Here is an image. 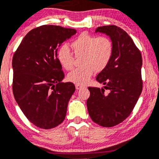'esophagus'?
Masks as SVG:
<instances>
[{
  "label": "esophagus",
  "instance_id": "obj_1",
  "mask_svg": "<svg viewBox=\"0 0 159 159\" xmlns=\"http://www.w3.org/2000/svg\"><path fill=\"white\" fill-rule=\"evenodd\" d=\"M82 88H83V86H81V85H79V84L75 85V89L77 90H79L80 89H82Z\"/></svg>",
  "mask_w": 159,
  "mask_h": 159
}]
</instances>
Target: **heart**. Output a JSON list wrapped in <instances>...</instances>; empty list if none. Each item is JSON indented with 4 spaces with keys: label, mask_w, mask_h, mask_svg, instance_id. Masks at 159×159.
<instances>
[{
    "label": "heart",
    "mask_w": 159,
    "mask_h": 159,
    "mask_svg": "<svg viewBox=\"0 0 159 159\" xmlns=\"http://www.w3.org/2000/svg\"><path fill=\"white\" fill-rule=\"evenodd\" d=\"M75 57L80 58L81 67L75 68L68 75V80L73 84L84 85L91 79L95 71H101L107 67L113 53V44L106 36L81 34L71 43ZM57 58L59 63L66 70H70L74 66L75 57L67 46L58 50Z\"/></svg>",
    "instance_id": "heart-1"
}]
</instances>
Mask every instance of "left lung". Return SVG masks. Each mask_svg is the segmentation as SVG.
I'll list each match as a JSON object with an SVG mask.
<instances>
[{
	"instance_id": "obj_1",
	"label": "left lung",
	"mask_w": 159,
	"mask_h": 159,
	"mask_svg": "<svg viewBox=\"0 0 159 159\" xmlns=\"http://www.w3.org/2000/svg\"><path fill=\"white\" fill-rule=\"evenodd\" d=\"M97 32L108 35L113 44L110 63L96 77L110 92L89 87L87 108L93 122L103 127H113L131 114L141 93L142 56L131 38L120 27L104 25L97 28Z\"/></svg>"
}]
</instances>
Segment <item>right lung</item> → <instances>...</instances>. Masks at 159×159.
<instances>
[{"label":"right lung","mask_w":159,"mask_h":159,"mask_svg":"<svg viewBox=\"0 0 159 159\" xmlns=\"http://www.w3.org/2000/svg\"><path fill=\"white\" fill-rule=\"evenodd\" d=\"M75 34L73 28L41 25L25 35L13 55L14 97L25 117L41 129L55 128L66 118L75 88L61 82L64 73L57 52Z\"/></svg>","instance_id":"1"}]
</instances>
